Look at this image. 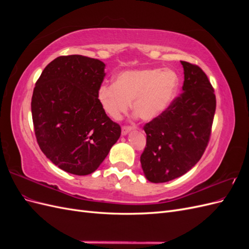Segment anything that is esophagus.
Masks as SVG:
<instances>
[{
    "mask_svg": "<svg viewBox=\"0 0 249 249\" xmlns=\"http://www.w3.org/2000/svg\"><path fill=\"white\" fill-rule=\"evenodd\" d=\"M134 127H135V126H132V125H124L123 129H122L123 135H126L130 131H132V130L134 129Z\"/></svg>",
    "mask_w": 249,
    "mask_h": 249,
    "instance_id": "34e87169",
    "label": "esophagus"
}]
</instances>
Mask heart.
<instances>
[{
  "mask_svg": "<svg viewBox=\"0 0 249 249\" xmlns=\"http://www.w3.org/2000/svg\"><path fill=\"white\" fill-rule=\"evenodd\" d=\"M178 76L171 70L146 69L118 74L115 84L104 83L97 90L103 110L111 118L119 119L132 104L134 112L144 120L159 116L177 94Z\"/></svg>",
  "mask_w": 249,
  "mask_h": 249,
  "instance_id": "heart-1",
  "label": "heart"
}]
</instances>
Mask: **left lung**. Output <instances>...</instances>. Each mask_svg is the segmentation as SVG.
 Masks as SVG:
<instances>
[{"label":"left lung","mask_w":249,"mask_h":249,"mask_svg":"<svg viewBox=\"0 0 249 249\" xmlns=\"http://www.w3.org/2000/svg\"><path fill=\"white\" fill-rule=\"evenodd\" d=\"M183 91L162 114L143 126L146 145L141 154L149 182L165 183L185 175L205 153L216 110L214 88L196 64L180 61Z\"/></svg>","instance_id":"8db88e82"}]
</instances>
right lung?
Here are the masks:
<instances>
[{"instance_id": "obj_1", "label": "right lung", "mask_w": 249, "mask_h": 249, "mask_svg": "<svg viewBox=\"0 0 249 249\" xmlns=\"http://www.w3.org/2000/svg\"><path fill=\"white\" fill-rule=\"evenodd\" d=\"M104 78L101 60L60 56L46 66L33 90L37 143L48 159L72 175L95 171L122 134L97 99Z\"/></svg>"}]
</instances>
